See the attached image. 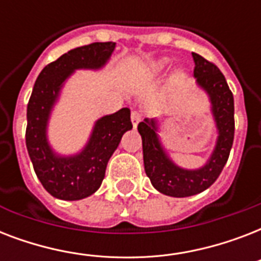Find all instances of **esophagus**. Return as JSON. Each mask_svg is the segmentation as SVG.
<instances>
[{"label": "esophagus", "instance_id": "34e87169", "mask_svg": "<svg viewBox=\"0 0 261 261\" xmlns=\"http://www.w3.org/2000/svg\"><path fill=\"white\" fill-rule=\"evenodd\" d=\"M142 120V114L139 112V111H133L131 112V122H133V126H134V128L137 126H138V123Z\"/></svg>", "mask_w": 261, "mask_h": 261}]
</instances>
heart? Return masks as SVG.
Returning a JSON list of instances; mask_svg holds the SVG:
<instances>
[{
  "label": "heart",
  "instance_id": "1",
  "mask_svg": "<svg viewBox=\"0 0 261 261\" xmlns=\"http://www.w3.org/2000/svg\"><path fill=\"white\" fill-rule=\"evenodd\" d=\"M164 63H165V62H161V65H160V67H163V65H164Z\"/></svg>",
  "mask_w": 261,
  "mask_h": 261
}]
</instances>
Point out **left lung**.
<instances>
[{
	"instance_id": "8db88e82",
	"label": "left lung",
	"mask_w": 261,
	"mask_h": 261,
	"mask_svg": "<svg viewBox=\"0 0 261 261\" xmlns=\"http://www.w3.org/2000/svg\"><path fill=\"white\" fill-rule=\"evenodd\" d=\"M196 83L206 90L213 104V115L218 128V141L210 160L200 169L187 171L172 163L160 143L157 124L145 119L138 124L142 137L143 164L147 177L161 194L186 198L200 194L218 178L226 164L234 139V98L225 75L214 63L192 53Z\"/></svg>"
}]
</instances>
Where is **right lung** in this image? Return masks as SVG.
<instances>
[{"label": "right lung", "mask_w": 261, "mask_h": 261, "mask_svg": "<svg viewBox=\"0 0 261 261\" xmlns=\"http://www.w3.org/2000/svg\"><path fill=\"white\" fill-rule=\"evenodd\" d=\"M114 50V42L77 47L48 63L36 79L27 106V150L35 173L54 198L80 200L94 194L101 186L107 164L123 134L133 128L130 110L122 108L98 119L89 142L80 154L59 157L47 142L48 116L65 80L77 69H100Z\"/></svg>", "instance_id": "1"}]
</instances>
